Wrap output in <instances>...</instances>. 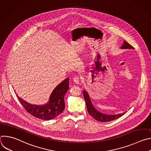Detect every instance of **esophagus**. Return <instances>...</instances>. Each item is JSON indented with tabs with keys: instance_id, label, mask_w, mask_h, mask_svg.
I'll return each instance as SVG.
<instances>
[{
	"instance_id": "1",
	"label": "esophagus",
	"mask_w": 151,
	"mask_h": 151,
	"mask_svg": "<svg viewBox=\"0 0 151 151\" xmlns=\"http://www.w3.org/2000/svg\"><path fill=\"white\" fill-rule=\"evenodd\" d=\"M80 78L79 76H75L73 78V82L76 83V84H79L80 82Z\"/></svg>"
}]
</instances>
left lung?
I'll return each mask as SVG.
<instances>
[{
    "label": "left lung",
    "instance_id": "8db88e82",
    "mask_svg": "<svg viewBox=\"0 0 151 151\" xmlns=\"http://www.w3.org/2000/svg\"><path fill=\"white\" fill-rule=\"evenodd\" d=\"M121 49H134V48L130 45V44L127 43L126 41L124 40L123 45L121 47ZM83 95L84 97L85 101L86 102V105H87V110L90 115L93 116L95 119L101 121V122H108V121H111L113 120H115L121 116H122L125 113L120 114H117V115H106L104 114H102L100 112H99L96 109H95V107L93 106L91 99L90 98L89 94H88L87 91H85V90L82 91Z\"/></svg>",
    "mask_w": 151,
    "mask_h": 151
}]
</instances>
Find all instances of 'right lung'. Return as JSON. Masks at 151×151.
<instances>
[{"label":"right lung","instance_id":"1","mask_svg":"<svg viewBox=\"0 0 151 151\" xmlns=\"http://www.w3.org/2000/svg\"><path fill=\"white\" fill-rule=\"evenodd\" d=\"M69 78L59 83L52 92L49 101L44 105L32 104L21 99L17 94L25 110L32 116L43 120H50L58 116L65 108L64 97L69 89Z\"/></svg>","mask_w":151,"mask_h":151}]
</instances>
